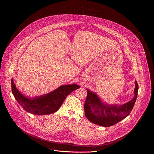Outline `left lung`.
<instances>
[{
	"instance_id": "obj_1",
	"label": "left lung",
	"mask_w": 154,
	"mask_h": 154,
	"mask_svg": "<svg viewBox=\"0 0 154 154\" xmlns=\"http://www.w3.org/2000/svg\"><path fill=\"white\" fill-rule=\"evenodd\" d=\"M134 97L122 105L109 104L104 102L94 92L88 89L84 105L85 115L90 122L103 127L113 125L125 118L130 113L135 103L138 85L135 81Z\"/></svg>"
}]
</instances>
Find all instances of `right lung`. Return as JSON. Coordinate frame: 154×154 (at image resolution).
<instances>
[{"label": "right lung", "instance_id": "obj_1", "mask_svg": "<svg viewBox=\"0 0 154 154\" xmlns=\"http://www.w3.org/2000/svg\"><path fill=\"white\" fill-rule=\"evenodd\" d=\"M76 84L64 85L46 94L29 97L22 94L11 79V90L17 102L29 113L36 115H50L56 112L71 93L79 88Z\"/></svg>", "mask_w": 154, "mask_h": 154}]
</instances>
